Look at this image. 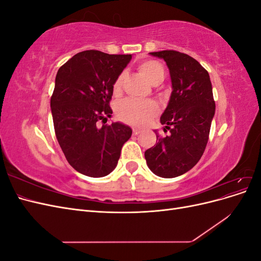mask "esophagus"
I'll return each instance as SVG.
<instances>
[{"mask_svg":"<svg viewBox=\"0 0 261 261\" xmlns=\"http://www.w3.org/2000/svg\"><path fill=\"white\" fill-rule=\"evenodd\" d=\"M139 134H140V130H139V129H137V128H134V129H133V135L137 136V135H139Z\"/></svg>","mask_w":261,"mask_h":261,"instance_id":"obj_1","label":"esophagus"}]
</instances>
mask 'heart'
I'll use <instances>...</instances> for the list:
<instances>
[{"label":"heart","mask_w":261,"mask_h":261,"mask_svg":"<svg viewBox=\"0 0 261 261\" xmlns=\"http://www.w3.org/2000/svg\"><path fill=\"white\" fill-rule=\"evenodd\" d=\"M139 72L151 85H159L164 78L165 70L161 63L154 60H147L138 65ZM124 73L117 76L113 84V91L118 92L122 88ZM159 111L153 101H138L135 99H126L116 108L117 117L121 121L132 125L141 126L147 124Z\"/></svg>","instance_id":"b5f03b06"}]
</instances>
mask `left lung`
Segmentation results:
<instances>
[{"instance_id": "8db88e82", "label": "left lung", "mask_w": 261, "mask_h": 261, "mask_svg": "<svg viewBox=\"0 0 261 261\" xmlns=\"http://www.w3.org/2000/svg\"><path fill=\"white\" fill-rule=\"evenodd\" d=\"M163 59L170 69L172 93L161 115L167 136L145 151L148 168L155 175L172 178L184 174L200 160L215 116L209 74L198 61L185 53L164 50L150 53Z\"/></svg>"}]
</instances>
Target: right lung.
<instances>
[{
  "instance_id": "right-lung-1",
  "label": "right lung",
  "mask_w": 261,
  "mask_h": 261,
  "mask_svg": "<svg viewBox=\"0 0 261 261\" xmlns=\"http://www.w3.org/2000/svg\"><path fill=\"white\" fill-rule=\"evenodd\" d=\"M130 59V54L87 50L58 70L51 97L55 135L68 163L84 175L110 174L132 136L129 126L120 122L98 127L112 114L113 84Z\"/></svg>"
}]
</instances>
